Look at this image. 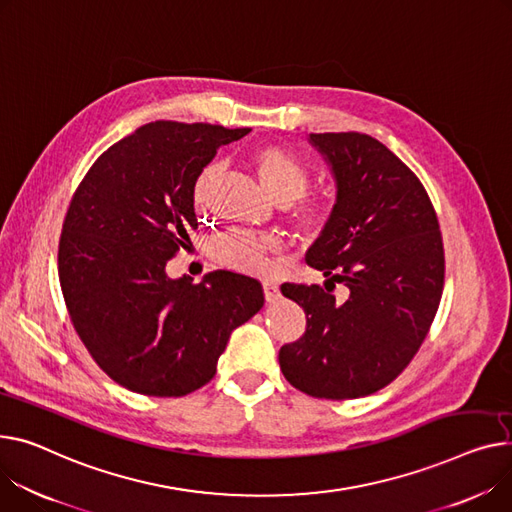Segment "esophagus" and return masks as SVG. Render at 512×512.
<instances>
[{
	"label": "esophagus",
	"mask_w": 512,
	"mask_h": 512,
	"mask_svg": "<svg viewBox=\"0 0 512 512\" xmlns=\"http://www.w3.org/2000/svg\"><path fill=\"white\" fill-rule=\"evenodd\" d=\"M263 296H265V302H269V304L276 302V300L280 298V288H278V284L265 280V282H263Z\"/></svg>",
	"instance_id": "obj_1"
}]
</instances>
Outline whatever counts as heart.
I'll use <instances>...</instances> for the list:
<instances>
[{"mask_svg":"<svg viewBox=\"0 0 512 512\" xmlns=\"http://www.w3.org/2000/svg\"><path fill=\"white\" fill-rule=\"evenodd\" d=\"M251 162L255 166L257 179L271 199L280 203H292L309 185V170L288 150L267 144L259 146ZM218 164H208L201 170L195 183V201L203 203L216 179ZM329 220V208L317 199L300 201L294 210V224L306 241L317 238ZM282 251V241L276 236H257L249 232H228L218 236L212 245V257L234 271L243 274H261L267 269L269 257Z\"/></svg>","mask_w":512,"mask_h":512,"instance_id":"1","label":"heart"}]
</instances>
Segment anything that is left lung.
<instances>
[{
	"label": "left lung",
	"mask_w": 512,
	"mask_h": 512,
	"mask_svg": "<svg viewBox=\"0 0 512 512\" xmlns=\"http://www.w3.org/2000/svg\"><path fill=\"white\" fill-rule=\"evenodd\" d=\"M335 183L327 226L306 253L325 284H282L306 331L282 346L280 368L319 399L366 397L410 364L434 321L445 253L426 189L366 133H309ZM335 283L347 298L335 299Z\"/></svg>",
	"instance_id": "1"
}]
</instances>
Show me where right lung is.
<instances>
[{
    "instance_id": "1",
    "label": "right lung",
    "mask_w": 512,
    "mask_h": 512,
    "mask_svg": "<svg viewBox=\"0 0 512 512\" xmlns=\"http://www.w3.org/2000/svg\"><path fill=\"white\" fill-rule=\"evenodd\" d=\"M249 131L148 123L94 162L70 203L59 243L67 311L94 362L133 393L203 387L230 333L261 311L253 278L220 269L191 284L166 274L197 230L201 170Z\"/></svg>"
}]
</instances>
